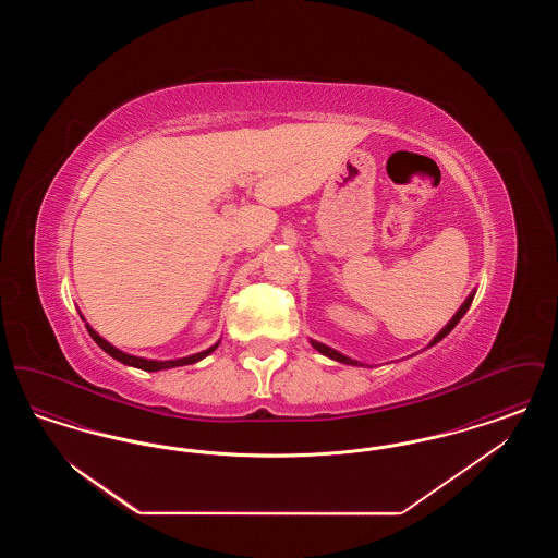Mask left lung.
Returning <instances> with one entry per match:
<instances>
[{
  "mask_svg": "<svg viewBox=\"0 0 558 558\" xmlns=\"http://www.w3.org/2000/svg\"><path fill=\"white\" fill-rule=\"evenodd\" d=\"M473 296H475V291L471 292L469 296H466V301L460 305V310L456 312V316L448 322V326L428 343V347L435 345V343H439L444 337H448L450 335L451 330H453V326L462 319V316L469 312V307H471V303H473ZM312 343V347L316 349V351H319L322 355H326V357H330V360H337V362H341V364H349V366H357L360 362H355V360H351V357H347V355H343V353H339L337 349H330V347L322 345V343H318V341H310ZM362 366V364H360Z\"/></svg>",
  "mask_w": 558,
  "mask_h": 558,
  "instance_id": "8db88e82",
  "label": "left lung"
}]
</instances>
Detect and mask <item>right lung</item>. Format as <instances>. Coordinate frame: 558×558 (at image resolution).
<instances>
[{"instance_id":"right-lung-1","label":"right lung","mask_w":558,"mask_h":558,"mask_svg":"<svg viewBox=\"0 0 558 558\" xmlns=\"http://www.w3.org/2000/svg\"><path fill=\"white\" fill-rule=\"evenodd\" d=\"M87 326V332H89V337L100 345V349H105L110 357H114L117 362H121V364H125V366H133V368H140V371L146 372H157V371H167V368H175V366H187V364H196V362H201L203 357H207L209 353H213L217 345H219V341L215 343V345L209 347V349H205V351H201V353H194V355H187V357H180V360H167V362H157V360H146V357H135V355H130V353H123L121 349H117V347L110 345L108 341H105L89 324H85Z\"/></svg>"}]
</instances>
